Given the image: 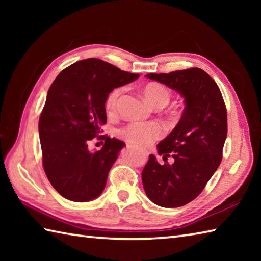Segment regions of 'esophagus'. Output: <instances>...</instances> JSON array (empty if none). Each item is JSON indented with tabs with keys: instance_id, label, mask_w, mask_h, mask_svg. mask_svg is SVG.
I'll return each mask as SVG.
<instances>
[{
	"instance_id": "esophagus-1",
	"label": "esophagus",
	"mask_w": 261,
	"mask_h": 261,
	"mask_svg": "<svg viewBox=\"0 0 261 261\" xmlns=\"http://www.w3.org/2000/svg\"><path fill=\"white\" fill-rule=\"evenodd\" d=\"M143 154H144L145 156H146L147 155V151H143Z\"/></svg>"
}]
</instances>
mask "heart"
<instances>
[{
    "instance_id": "obj_1",
    "label": "heart",
    "mask_w": 261,
    "mask_h": 261,
    "mask_svg": "<svg viewBox=\"0 0 261 261\" xmlns=\"http://www.w3.org/2000/svg\"><path fill=\"white\" fill-rule=\"evenodd\" d=\"M123 92L122 87H117L110 92L107 101H106V109L108 113H113L116 109L118 99ZM143 94L147 102L156 107L169 103L170 92L166 86L158 83H149L143 88ZM165 129L158 122H134L125 125L118 131V134L131 144L138 146H149L154 141L161 138Z\"/></svg>"
}]
</instances>
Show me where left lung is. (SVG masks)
Returning a JSON list of instances; mask_svg holds the SVG:
<instances>
[{
    "label": "left lung",
    "mask_w": 261,
    "mask_h": 261,
    "mask_svg": "<svg viewBox=\"0 0 261 261\" xmlns=\"http://www.w3.org/2000/svg\"><path fill=\"white\" fill-rule=\"evenodd\" d=\"M146 77L177 91L185 102L177 125L158 144L159 155L173 156L175 162L160 165L151 154L141 173L149 199L175 208L199 196L220 166L227 138V109L214 79L199 68Z\"/></svg>",
    "instance_id": "1"
}]
</instances>
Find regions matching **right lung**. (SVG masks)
Segmentation results:
<instances>
[{"label": "right lung", "instance_id": "add662e5", "mask_svg": "<svg viewBox=\"0 0 261 261\" xmlns=\"http://www.w3.org/2000/svg\"><path fill=\"white\" fill-rule=\"evenodd\" d=\"M138 77L102 60L87 59L65 68L53 82L39 118V137L47 178L65 199L84 202L102 193L110 168L125 144L98 136L105 145L91 152L88 141L107 122L108 94Z\"/></svg>", "mask_w": 261, "mask_h": 261}]
</instances>
